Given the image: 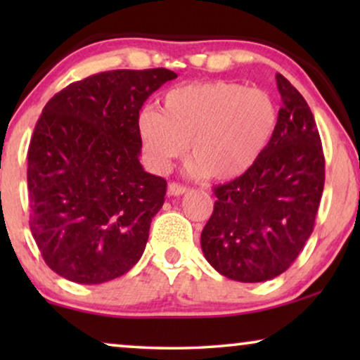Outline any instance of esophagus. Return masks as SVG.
Listing matches in <instances>:
<instances>
[{
  "label": "esophagus",
  "instance_id": "1",
  "mask_svg": "<svg viewBox=\"0 0 360 360\" xmlns=\"http://www.w3.org/2000/svg\"><path fill=\"white\" fill-rule=\"evenodd\" d=\"M186 191H188L186 186L172 181V184H169V188H167V195H169V196H180V195H185Z\"/></svg>",
  "mask_w": 360,
  "mask_h": 360
}]
</instances>
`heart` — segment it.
Masks as SVG:
<instances>
[{"mask_svg":"<svg viewBox=\"0 0 360 360\" xmlns=\"http://www.w3.org/2000/svg\"><path fill=\"white\" fill-rule=\"evenodd\" d=\"M278 106L269 91L213 80L172 88L160 111L137 117V136L147 165L164 174L190 142L191 174L231 180L252 169L274 139Z\"/></svg>","mask_w":360,"mask_h":360,"instance_id":"obj_1","label":"heart"}]
</instances>
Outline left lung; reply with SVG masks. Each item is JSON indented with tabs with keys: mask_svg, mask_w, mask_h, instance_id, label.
<instances>
[{
	"mask_svg": "<svg viewBox=\"0 0 360 360\" xmlns=\"http://www.w3.org/2000/svg\"><path fill=\"white\" fill-rule=\"evenodd\" d=\"M282 96L274 139L252 169L214 188L201 249L231 280L265 282L295 262L313 233L324 186V155L313 112L277 73Z\"/></svg>",
	"mask_w": 360,
	"mask_h": 360,
	"instance_id": "obj_1",
	"label": "left lung"
}]
</instances>
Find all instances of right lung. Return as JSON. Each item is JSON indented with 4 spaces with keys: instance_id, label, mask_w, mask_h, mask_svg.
Masks as SVG:
<instances>
[{
    "instance_id": "1",
    "label": "right lung",
    "mask_w": 360,
    "mask_h": 360,
    "mask_svg": "<svg viewBox=\"0 0 360 360\" xmlns=\"http://www.w3.org/2000/svg\"><path fill=\"white\" fill-rule=\"evenodd\" d=\"M167 68L111 70L44 106L27 150L32 238L60 277L98 285L139 262L167 181L142 169L137 117Z\"/></svg>"
}]
</instances>
